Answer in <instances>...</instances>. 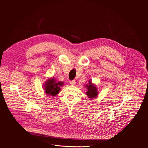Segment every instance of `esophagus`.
Listing matches in <instances>:
<instances>
[{
  "label": "esophagus",
  "instance_id": "1",
  "mask_svg": "<svg viewBox=\"0 0 148 148\" xmlns=\"http://www.w3.org/2000/svg\"><path fill=\"white\" fill-rule=\"evenodd\" d=\"M70 83L71 85L74 86L75 84V80H71V81H70Z\"/></svg>",
  "mask_w": 148,
  "mask_h": 148
}]
</instances>
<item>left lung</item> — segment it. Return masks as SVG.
I'll list each match as a JSON object with an SVG mask.
<instances>
[{
    "instance_id": "8db88e82",
    "label": "left lung",
    "mask_w": 148,
    "mask_h": 148,
    "mask_svg": "<svg viewBox=\"0 0 148 148\" xmlns=\"http://www.w3.org/2000/svg\"><path fill=\"white\" fill-rule=\"evenodd\" d=\"M86 87L88 89L87 92H86V94L88 97V98L92 99L97 97L98 94L97 88L93 84H92V82L91 81H89V84L87 85Z\"/></svg>"
}]
</instances>
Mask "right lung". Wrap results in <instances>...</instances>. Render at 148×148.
<instances>
[{
	"label": "right lung",
	"instance_id": "add662e5",
	"mask_svg": "<svg viewBox=\"0 0 148 148\" xmlns=\"http://www.w3.org/2000/svg\"><path fill=\"white\" fill-rule=\"evenodd\" d=\"M63 85L62 82H56L54 78L48 79L45 82V92L48 95L56 96L60 91V87Z\"/></svg>",
	"mask_w": 148,
	"mask_h": 148
}]
</instances>
